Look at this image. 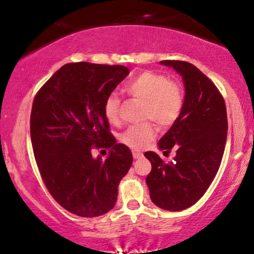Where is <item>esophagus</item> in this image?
Here are the masks:
<instances>
[{
  "instance_id": "obj_1",
  "label": "esophagus",
  "mask_w": 254,
  "mask_h": 254,
  "mask_svg": "<svg viewBox=\"0 0 254 254\" xmlns=\"http://www.w3.org/2000/svg\"><path fill=\"white\" fill-rule=\"evenodd\" d=\"M142 156H143V154H142V152H140V151H133V157H134L135 159L141 158Z\"/></svg>"
}]
</instances>
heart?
<instances>
[{
	"instance_id": "obj_1",
	"label": "heart",
	"mask_w": 254,
	"mask_h": 254,
	"mask_svg": "<svg viewBox=\"0 0 254 254\" xmlns=\"http://www.w3.org/2000/svg\"><path fill=\"white\" fill-rule=\"evenodd\" d=\"M126 91L134 98L143 100L142 118L154 120L163 128L170 127L183 110L184 96L176 82L155 71H143L128 83ZM121 100L117 93H110L104 102V114L112 125L120 123ZM156 136V127L150 121L129 126L120 135V141L134 150L147 147Z\"/></svg>"
}]
</instances>
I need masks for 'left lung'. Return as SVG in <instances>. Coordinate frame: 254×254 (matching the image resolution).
Masks as SVG:
<instances>
[{
  "label": "left lung",
  "instance_id": "obj_1",
  "mask_svg": "<svg viewBox=\"0 0 254 254\" xmlns=\"http://www.w3.org/2000/svg\"><path fill=\"white\" fill-rule=\"evenodd\" d=\"M159 64L182 76L185 97L179 118L158 141L159 150L173 149L176 156L164 163L156 152H145L151 163L145 183L156 206L179 211L202 197L216 176L227 142V109L214 83L195 65L173 60Z\"/></svg>",
  "mask_w": 254,
  "mask_h": 254
}]
</instances>
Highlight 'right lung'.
Here are the masks:
<instances>
[{
    "label": "right lung",
    "instance_id": "obj_1",
    "mask_svg": "<svg viewBox=\"0 0 254 254\" xmlns=\"http://www.w3.org/2000/svg\"><path fill=\"white\" fill-rule=\"evenodd\" d=\"M129 74L125 65L76 62L59 69L37 93L31 112V141L40 175L52 196L82 217L106 214L116 206L118 186L133 163L117 143L104 102ZM92 146L110 148L106 160Z\"/></svg>",
    "mask_w": 254,
    "mask_h": 254
}]
</instances>
